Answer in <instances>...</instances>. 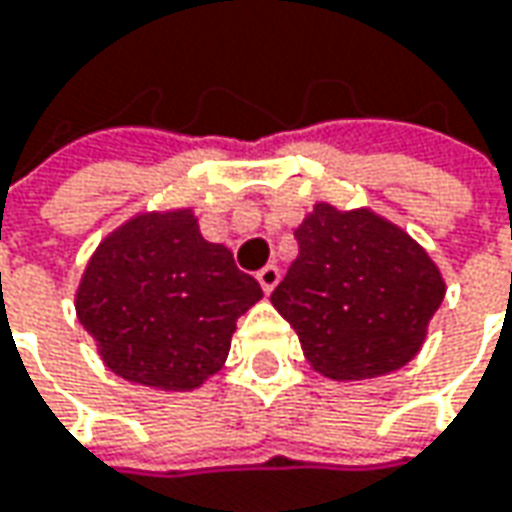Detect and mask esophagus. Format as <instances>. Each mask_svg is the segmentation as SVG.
<instances>
[{"mask_svg":"<svg viewBox=\"0 0 512 512\" xmlns=\"http://www.w3.org/2000/svg\"><path fill=\"white\" fill-rule=\"evenodd\" d=\"M257 283H260V289L266 291V294H272L274 286L280 283V269H277V266H263V269L257 272Z\"/></svg>","mask_w":512,"mask_h":512,"instance_id":"34e87169","label":"esophagus"}]
</instances>
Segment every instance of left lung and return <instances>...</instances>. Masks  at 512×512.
Returning a JSON list of instances; mask_svg holds the SVG:
<instances>
[{
    "label": "left lung",
    "mask_w": 512,
    "mask_h": 512,
    "mask_svg": "<svg viewBox=\"0 0 512 512\" xmlns=\"http://www.w3.org/2000/svg\"><path fill=\"white\" fill-rule=\"evenodd\" d=\"M294 238L300 255L272 306L297 331L311 368L354 382L414 360L448 291L433 257L368 206L314 203Z\"/></svg>",
    "instance_id": "left-lung-1"
}]
</instances>
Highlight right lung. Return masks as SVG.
Segmentation results:
<instances>
[{
  "instance_id": "right-lung-1",
  "label": "right lung",
  "mask_w": 512,
  "mask_h": 512,
  "mask_svg": "<svg viewBox=\"0 0 512 512\" xmlns=\"http://www.w3.org/2000/svg\"><path fill=\"white\" fill-rule=\"evenodd\" d=\"M263 297L189 206L138 212L90 255L76 317L101 362L155 391H195L229 357L238 317Z\"/></svg>"
}]
</instances>
